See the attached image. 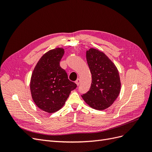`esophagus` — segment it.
I'll use <instances>...</instances> for the list:
<instances>
[{
    "mask_svg": "<svg viewBox=\"0 0 152 152\" xmlns=\"http://www.w3.org/2000/svg\"><path fill=\"white\" fill-rule=\"evenodd\" d=\"M80 82V79H78L75 81V83H76V84H77V86H79V85Z\"/></svg>",
    "mask_w": 152,
    "mask_h": 152,
    "instance_id": "1",
    "label": "esophagus"
}]
</instances>
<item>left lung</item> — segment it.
I'll list each match as a JSON object with an SVG mask.
<instances>
[{
    "mask_svg": "<svg viewBox=\"0 0 152 152\" xmlns=\"http://www.w3.org/2000/svg\"><path fill=\"white\" fill-rule=\"evenodd\" d=\"M92 75L89 91L82 95L90 107L103 110L111 106L120 94L121 82L118 69L103 52L94 48L86 51Z\"/></svg>",
    "mask_w": 152,
    "mask_h": 152,
    "instance_id": "1",
    "label": "left lung"
}]
</instances>
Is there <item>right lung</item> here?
I'll use <instances>...</instances> for the list:
<instances>
[{"mask_svg": "<svg viewBox=\"0 0 152 152\" xmlns=\"http://www.w3.org/2000/svg\"><path fill=\"white\" fill-rule=\"evenodd\" d=\"M64 53L62 48L49 50L40 58L31 74V98L40 109L49 113L60 110L71 91L77 87L59 65Z\"/></svg>", "mask_w": 152, "mask_h": 152, "instance_id": "right-lung-1", "label": "right lung"}]
</instances>
